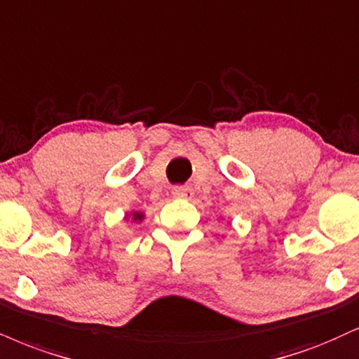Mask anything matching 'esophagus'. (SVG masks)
I'll use <instances>...</instances> for the list:
<instances>
[{
    "instance_id": "obj_1",
    "label": "esophagus",
    "mask_w": 359,
    "mask_h": 359,
    "mask_svg": "<svg viewBox=\"0 0 359 359\" xmlns=\"http://www.w3.org/2000/svg\"><path fill=\"white\" fill-rule=\"evenodd\" d=\"M172 196L175 198H191L192 191L189 187H182V185H179V187L172 189Z\"/></svg>"
}]
</instances>
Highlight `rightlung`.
Listing matches in <instances>:
<instances>
[{
	"mask_svg": "<svg viewBox=\"0 0 359 359\" xmlns=\"http://www.w3.org/2000/svg\"><path fill=\"white\" fill-rule=\"evenodd\" d=\"M144 217H145V214L137 212V210H133V212H130V214H125V219H127V221H132V222H142L144 221Z\"/></svg>",
	"mask_w": 359,
	"mask_h": 359,
	"instance_id": "1",
	"label": "right lung"
}]
</instances>
